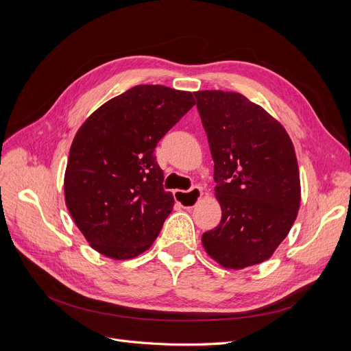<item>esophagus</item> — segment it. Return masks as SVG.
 <instances>
[{
	"mask_svg": "<svg viewBox=\"0 0 351 351\" xmlns=\"http://www.w3.org/2000/svg\"><path fill=\"white\" fill-rule=\"evenodd\" d=\"M200 197H202V189L199 186H193L192 189L187 190V192H184V190H174L176 202L186 209L193 208Z\"/></svg>",
	"mask_w": 351,
	"mask_h": 351,
	"instance_id": "obj_1",
	"label": "esophagus"
}]
</instances>
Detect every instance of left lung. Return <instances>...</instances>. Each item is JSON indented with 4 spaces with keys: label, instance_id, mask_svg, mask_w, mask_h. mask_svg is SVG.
Wrapping results in <instances>:
<instances>
[{
    "label": "left lung",
    "instance_id": "obj_1",
    "mask_svg": "<svg viewBox=\"0 0 351 351\" xmlns=\"http://www.w3.org/2000/svg\"><path fill=\"white\" fill-rule=\"evenodd\" d=\"M214 159L219 224L202 244L224 268L243 269L272 256L300 206V176L284 127L237 92H195Z\"/></svg>",
    "mask_w": 351,
    "mask_h": 351
}]
</instances>
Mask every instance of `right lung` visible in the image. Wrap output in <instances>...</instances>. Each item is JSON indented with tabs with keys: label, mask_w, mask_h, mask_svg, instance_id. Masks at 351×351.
<instances>
[{
	"label": "right lung",
	"mask_w": 351,
	"mask_h": 351,
	"mask_svg": "<svg viewBox=\"0 0 351 351\" xmlns=\"http://www.w3.org/2000/svg\"><path fill=\"white\" fill-rule=\"evenodd\" d=\"M195 105L190 92L139 84L105 102L74 136L64 174L73 221L104 256L132 259L152 246L171 214L154 155Z\"/></svg>",
	"instance_id": "1"
}]
</instances>
